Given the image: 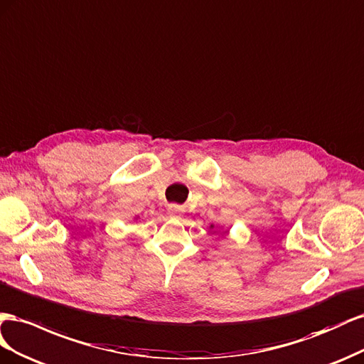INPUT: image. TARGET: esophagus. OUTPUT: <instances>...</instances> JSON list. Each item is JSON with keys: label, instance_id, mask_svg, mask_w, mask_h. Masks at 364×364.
Segmentation results:
<instances>
[{"label": "esophagus", "instance_id": "34e87169", "mask_svg": "<svg viewBox=\"0 0 364 364\" xmlns=\"http://www.w3.org/2000/svg\"><path fill=\"white\" fill-rule=\"evenodd\" d=\"M168 212H169V215H172V216H180L183 212H184V209L181 205H178V204H171L169 207H168Z\"/></svg>", "mask_w": 364, "mask_h": 364}]
</instances>
